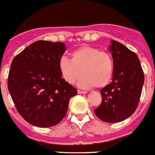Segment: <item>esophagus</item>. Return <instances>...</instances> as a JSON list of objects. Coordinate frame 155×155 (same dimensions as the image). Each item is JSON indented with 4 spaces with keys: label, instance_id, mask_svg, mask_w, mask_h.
Returning <instances> with one entry per match:
<instances>
[{
    "label": "esophagus",
    "instance_id": "34e87169",
    "mask_svg": "<svg viewBox=\"0 0 155 155\" xmlns=\"http://www.w3.org/2000/svg\"><path fill=\"white\" fill-rule=\"evenodd\" d=\"M87 93L86 91H83V90L78 89V93H79V94H85V93Z\"/></svg>",
    "mask_w": 155,
    "mask_h": 155
}]
</instances>
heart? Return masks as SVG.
I'll use <instances>...</instances> for the list:
<instances>
[{
	"label": "heart",
	"mask_w": 155,
	"mask_h": 155,
	"mask_svg": "<svg viewBox=\"0 0 155 155\" xmlns=\"http://www.w3.org/2000/svg\"><path fill=\"white\" fill-rule=\"evenodd\" d=\"M61 75L69 84L80 78L79 85L83 88H103L112 80L114 62L108 52L98 48L83 46L71 54V60L62 56L58 62Z\"/></svg>",
	"instance_id": "obj_1"
}]
</instances>
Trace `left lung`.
I'll return each mask as SVG.
<instances>
[{
    "label": "left lung",
    "instance_id": "8db88e82",
    "mask_svg": "<svg viewBox=\"0 0 155 155\" xmlns=\"http://www.w3.org/2000/svg\"><path fill=\"white\" fill-rule=\"evenodd\" d=\"M114 62L112 81L101 90V104L94 110L104 122L124 120L139 105L144 74L137 54L116 40L109 47Z\"/></svg>",
    "mask_w": 155,
    "mask_h": 155
}]
</instances>
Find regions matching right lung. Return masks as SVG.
<instances>
[{"label": "right lung", "mask_w": 155, "mask_h": 155, "mask_svg": "<svg viewBox=\"0 0 155 155\" xmlns=\"http://www.w3.org/2000/svg\"><path fill=\"white\" fill-rule=\"evenodd\" d=\"M66 49L62 42L38 40L12 62L8 89L18 112L34 126L48 127L61 122L70 98L77 94L58 68Z\"/></svg>", "instance_id": "1"}]
</instances>
